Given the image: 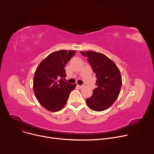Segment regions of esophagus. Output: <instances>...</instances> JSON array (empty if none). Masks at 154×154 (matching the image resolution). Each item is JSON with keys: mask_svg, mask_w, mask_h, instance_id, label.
I'll use <instances>...</instances> for the list:
<instances>
[{"mask_svg": "<svg viewBox=\"0 0 154 154\" xmlns=\"http://www.w3.org/2000/svg\"><path fill=\"white\" fill-rule=\"evenodd\" d=\"M77 87L79 88H82L83 87V85H77Z\"/></svg>", "mask_w": 154, "mask_h": 154, "instance_id": "esophagus-1", "label": "esophagus"}]
</instances>
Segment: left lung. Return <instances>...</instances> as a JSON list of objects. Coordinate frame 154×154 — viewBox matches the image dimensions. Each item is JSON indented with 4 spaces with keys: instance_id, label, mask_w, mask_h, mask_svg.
I'll return each instance as SVG.
<instances>
[{
    "instance_id": "left-lung-1",
    "label": "left lung",
    "mask_w": 154,
    "mask_h": 154,
    "mask_svg": "<svg viewBox=\"0 0 154 154\" xmlns=\"http://www.w3.org/2000/svg\"><path fill=\"white\" fill-rule=\"evenodd\" d=\"M87 57L93 72L96 74L97 88L92 96L86 100L89 108L94 111L107 109L117 99L122 85L120 70L106 55L93 51H81Z\"/></svg>"
}]
</instances>
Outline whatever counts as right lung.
<instances>
[{
    "label": "right lung",
    "mask_w": 154,
    "mask_h": 154,
    "mask_svg": "<svg viewBox=\"0 0 154 154\" xmlns=\"http://www.w3.org/2000/svg\"><path fill=\"white\" fill-rule=\"evenodd\" d=\"M75 50H60L50 54L42 61L34 73L33 89L39 103L49 111L57 112L66 105L70 93L76 84L63 80L64 69L75 54Z\"/></svg>",
    "instance_id": "add662e5"
}]
</instances>
